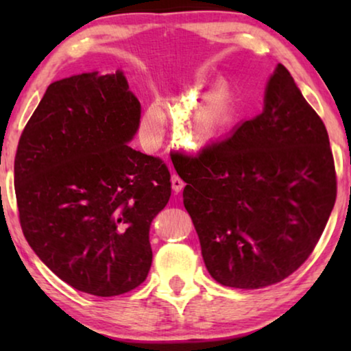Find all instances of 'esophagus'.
I'll list each match as a JSON object with an SVG mask.
<instances>
[{
    "mask_svg": "<svg viewBox=\"0 0 351 351\" xmlns=\"http://www.w3.org/2000/svg\"><path fill=\"white\" fill-rule=\"evenodd\" d=\"M171 189H173L175 193H180L181 190L184 189V181L181 180L180 176H176V175L171 176Z\"/></svg>",
    "mask_w": 351,
    "mask_h": 351,
    "instance_id": "34e87169",
    "label": "esophagus"
}]
</instances>
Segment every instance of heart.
Returning <instances> with one entry per match:
<instances>
[{"instance_id":"1","label":"heart","mask_w":351,"mask_h":351,"mask_svg":"<svg viewBox=\"0 0 351 351\" xmlns=\"http://www.w3.org/2000/svg\"><path fill=\"white\" fill-rule=\"evenodd\" d=\"M237 119V96L226 79L217 80L203 94L184 122V128L195 147L210 144L226 133ZM164 125V114L156 104L147 106L142 116V127L147 138L156 134Z\"/></svg>"}]
</instances>
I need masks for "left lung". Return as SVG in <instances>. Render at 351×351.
<instances>
[{
  "instance_id": "obj_1",
  "label": "left lung",
  "mask_w": 351,
  "mask_h": 351,
  "mask_svg": "<svg viewBox=\"0 0 351 351\" xmlns=\"http://www.w3.org/2000/svg\"><path fill=\"white\" fill-rule=\"evenodd\" d=\"M178 175L206 268L230 288H265L299 269L336 201L328 133L280 63L263 111L189 158Z\"/></svg>"
}]
</instances>
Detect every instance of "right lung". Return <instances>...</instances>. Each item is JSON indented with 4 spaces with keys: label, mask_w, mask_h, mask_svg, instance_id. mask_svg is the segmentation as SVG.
I'll return each instance as SVG.
<instances>
[{
    "label": "right lung",
    "mask_w": 351,
    "mask_h": 351,
    "mask_svg": "<svg viewBox=\"0 0 351 351\" xmlns=\"http://www.w3.org/2000/svg\"><path fill=\"white\" fill-rule=\"evenodd\" d=\"M139 122L122 71H94L51 83L21 133L14 171L23 234L82 293H128L150 271L148 232L171 182L161 159L128 145Z\"/></svg>",
    "instance_id": "1"
}]
</instances>
